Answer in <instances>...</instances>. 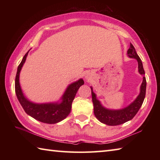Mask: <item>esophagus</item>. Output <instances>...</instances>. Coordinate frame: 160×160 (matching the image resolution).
Returning <instances> with one entry per match:
<instances>
[{
	"label": "esophagus",
	"mask_w": 160,
	"mask_h": 160,
	"mask_svg": "<svg viewBox=\"0 0 160 160\" xmlns=\"http://www.w3.org/2000/svg\"><path fill=\"white\" fill-rule=\"evenodd\" d=\"M85 78H86V80H89V79H91V78L89 76H86Z\"/></svg>",
	"instance_id": "1"
}]
</instances>
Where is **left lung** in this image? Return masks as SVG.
I'll list each match as a JSON object with an SVG mask.
<instances>
[{
  "mask_svg": "<svg viewBox=\"0 0 160 160\" xmlns=\"http://www.w3.org/2000/svg\"><path fill=\"white\" fill-rule=\"evenodd\" d=\"M127 56L131 58L137 60L138 63V71L140 74L143 76V81L140 86V93L133 102H132L127 107L121 108V109H109V108L104 107L101 104L100 101L98 100L96 94L93 91V87H91L95 116L102 123L108 126L120 125L132 120L142 107L145 98L147 81H146V78L144 77L145 72L143 64H142L140 57L136 53L135 47L131 43H130V47L127 51Z\"/></svg>",
  "mask_w": 160,
  "mask_h": 160,
  "instance_id": "obj_1",
  "label": "left lung"
}]
</instances>
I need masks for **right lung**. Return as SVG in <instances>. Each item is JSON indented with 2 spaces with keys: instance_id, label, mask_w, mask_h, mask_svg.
<instances>
[{
  "instance_id": "obj_1",
  "label": "right lung",
  "mask_w": 160,
  "mask_h": 160,
  "mask_svg": "<svg viewBox=\"0 0 160 160\" xmlns=\"http://www.w3.org/2000/svg\"><path fill=\"white\" fill-rule=\"evenodd\" d=\"M29 52L24 56L17 69L15 80V91L17 98L25 113L35 120L46 124H56L65 119L71 112V104L79 88L84 84L80 78L69 84L60 99L57 102L36 103L30 101L23 93L20 84V73L25 64Z\"/></svg>"
}]
</instances>
